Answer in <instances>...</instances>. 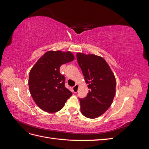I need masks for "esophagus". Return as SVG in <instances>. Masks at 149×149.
Segmentation results:
<instances>
[{
	"label": "esophagus",
	"mask_w": 149,
	"mask_h": 149,
	"mask_svg": "<svg viewBox=\"0 0 149 149\" xmlns=\"http://www.w3.org/2000/svg\"><path fill=\"white\" fill-rule=\"evenodd\" d=\"M78 87H79V85L78 84H76L74 86L73 88V92L74 93H76L78 91Z\"/></svg>",
	"instance_id": "1"
}]
</instances>
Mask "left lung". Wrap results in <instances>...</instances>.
Masks as SVG:
<instances>
[{
	"mask_svg": "<svg viewBox=\"0 0 149 149\" xmlns=\"http://www.w3.org/2000/svg\"><path fill=\"white\" fill-rule=\"evenodd\" d=\"M85 81L89 89L84 98H79L81 112L89 119L101 116L108 109L116 94V78L103 58L93 54H76Z\"/></svg>",
	"mask_w": 149,
	"mask_h": 149,
	"instance_id": "8db88e82",
	"label": "left lung"
}]
</instances>
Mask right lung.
<instances>
[{
	"mask_svg": "<svg viewBox=\"0 0 149 149\" xmlns=\"http://www.w3.org/2000/svg\"><path fill=\"white\" fill-rule=\"evenodd\" d=\"M74 59L70 52L49 51L36 63L29 74V86L31 96L37 105L47 112L62 109L72 93L65 86V76L60 66Z\"/></svg>",
	"mask_w": 149,
	"mask_h": 149,
	"instance_id": "add662e5",
	"label": "right lung"
}]
</instances>
